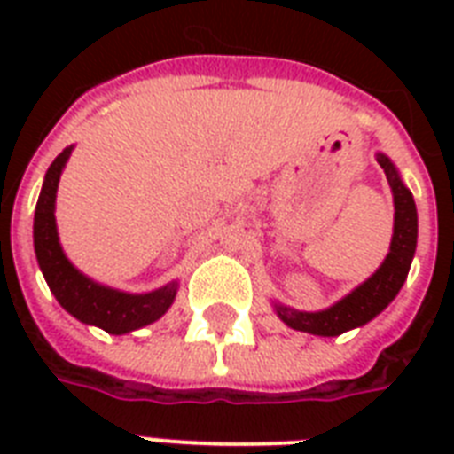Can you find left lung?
Wrapping results in <instances>:
<instances>
[{"label":"left lung","mask_w":454,"mask_h":454,"mask_svg":"<svg viewBox=\"0 0 454 454\" xmlns=\"http://www.w3.org/2000/svg\"><path fill=\"white\" fill-rule=\"evenodd\" d=\"M377 162L387 174L395 207L394 238H391V249H388L387 259L365 283L358 285L351 294H346L341 301L330 309L306 313V310H294L290 306L276 303L278 317L285 325H290L292 330L309 332L317 337H339V334L370 323L372 317L380 316L401 292L417 247V207L412 192L401 181V174L394 162L381 153L377 155Z\"/></svg>","instance_id":"1"}]
</instances>
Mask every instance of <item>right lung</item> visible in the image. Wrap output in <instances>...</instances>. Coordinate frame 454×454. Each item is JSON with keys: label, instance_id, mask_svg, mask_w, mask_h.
<instances>
[{"label": "right lung", "instance_id": "add662e5", "mask_svg": "<svg viewBox=\"0 0 454 454\" xmlns=\"http://www.w3.org/2000/svg\"><path fill=\"white\" fill-rule=\"evenodd\" d=\"M73 145L60 153L51 162L44 176V185L39 192L37 209H35V254L49 290L59 299L63 309L87 325H96L110 334H127L144 325L155 323L162 317L176 297L178 283H169L148 294H127L106 285L94 283L91 278L74 269L63 254L56 231V191H59L60 174L66 167Z\"/></svg>", "mask_w": 454, "mask_h": 454}]
</instances>
